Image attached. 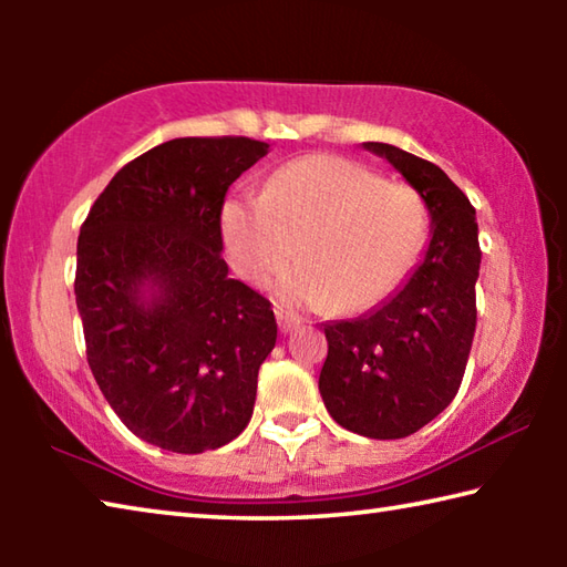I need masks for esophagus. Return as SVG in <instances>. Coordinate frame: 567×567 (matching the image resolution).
Returning a JSON list of instances; mask_svg holds the SVG:
<instances>
[{"mask_svg":"<svg viewBox=\"0 0 567 567\" xmlns=\"http://www.w3.org/2000/svg\"><path fill=\"white\" fill-rule=\"evenodd\" d=\"M275 315H277V324H280L282 332H290L292 328H297V324H300V318H297V315L285 312V310H280V307H277Z\"/></svg>","mask_w":567,"mask_h":567,"instance_id":"esophagus-1","label":"esophagus"}]
</instances>
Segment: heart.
Instances as JSON below:
<instances>
[{"label": "heart", "mask_w": 567, "mask_h": 567, "mask_svg": "<svg viewBox=\"0 0 567 567\" xmlns=\"http://www.w3.org/2000/svg\"><path fill=\"white\" fill-rule=\"evenodd\" d=\"M430 213L408 182L385 179L362 162L310 155L277 169L262 197H235L223 209L229 262L267 285L292 260L277 292L305 307H375L405 282L427 243Z\"/></svg>", "instance_id": "heart-1"}]
</instances>
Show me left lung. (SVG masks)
I'll return each mask as SVG.
<instances>
[{
	"mask_svg": "<svg viewBox=\"0 0 567 567\" xmlns=\"http://www.w3.org/2000/svg\"><path fill=\"white\" fill-rule=\"evenodd\" d=\"M364 147L425 197L433 239L392 300L358 320L324 324L320 395L344 430L395 440L437 417L463 382L477 322V223L465 192L433 162L382 142Z\"/></svg>",
	"mask_w": 567,
	"mask_h": 567,
	"instance_id": "8db88e82",
	"label": "left lung"
}]
</instances>
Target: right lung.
I'll return each mask as SVG.
<instances>
[{
  "mask_svg": "<svg viewBox=\"0 0 567 567\" xmlns=\"http://www.w3.org/2000/svg\"><path fill=\"white\" fill-rule=\"evenodd\" d=\"M270 145L179 137L127 162L76 239L74 295L87 362L134 435L197 455L252 417L277 340L270 300L229 280L223 205Z\"/></svg>",
  "mask_w": 567,
  "mask_h": 567,
  "instance_id": "obj_1",
  "label": "right lung"
}]
</instances>
